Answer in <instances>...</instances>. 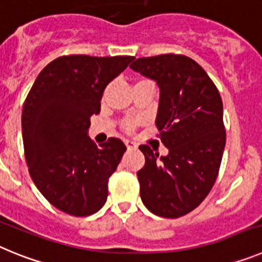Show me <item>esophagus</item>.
<instances>
[{"label": "esophagus", "mask_w": 262, "mask_h": 262, "mask_svg": "<svg viewBox=\"0 0 262 262\" xmlns=\"http://www.w3.org/2000/svg\"><path fill=\"white\" fill-rule=\"evenodd\" d=\"M124 143H126V145L128 149H135V148L138 147V145H136L134 142H131V140H124Z\"/></svg>", "instance_id": "esophagus-1"}]
</instances>
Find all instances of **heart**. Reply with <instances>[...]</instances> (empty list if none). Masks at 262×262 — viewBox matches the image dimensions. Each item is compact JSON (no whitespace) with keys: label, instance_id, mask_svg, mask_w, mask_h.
Returning <instances> with one entry per match:
<instances>
[{"label":"heart","instance_id":"b5f03b06","mask_svg":"<svg viewBox=\"0 0 262 262\" xmlns=\"http://www.w3.org/2000/svg\"><path fill=\"white\" fill-rule=\"evenodd\" d=\"M149 80H144V78H142V80H139L136 84H142V82H148ZM139 124V119H133V118H127V119H124L123 122H122V128L124 129V131H127V133H133V131H135L136 126Z\"/></svg>","mask_w":262,"mask_h":262}]
</instances>
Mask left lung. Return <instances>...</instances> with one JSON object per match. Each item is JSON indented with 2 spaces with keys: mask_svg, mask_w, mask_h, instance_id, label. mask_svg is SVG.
I'll list each match as a JSON object with an SVG mask.
<instances>
[{
  "mask_svg": "<svg viewBox=\"0 0 262 262\" xmlns=\"http://www.w3.org/2000/svg\"><path fill=\"white\" fill-rule=\"evenodd\" d=\"M129 67L159 85L157 136L169 149L159 156L149 145L139 147L145 157L138 172L140 198L155 215L180 217L198 207L216 181L226 145L221 94L185 55L140 57Z\"/></svg>",
  "mask_w": 262,
  "mask_h": 262,
  "instance_id": "8db88e82",
  "label": "left lung"
}]
</instances>
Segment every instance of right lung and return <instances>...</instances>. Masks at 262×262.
<instances>
[{
	"label": "right lung",
	"instance_id": "add662e5",
	"mask_svg": "<svg viewBox=\"0 0 262 262\" xmlns=\"http://www.w3.org/2000/svg\"><path fill=\"white\" fill-rule=\"evenodd\" d=\"M134 56L68 55L39 73L22 110L25 157L46 200L72 216H88L107 200L108 178L126 145L108 138L101 148L88 136L90 117L101 111L103 90Z\"/></svg>",
	"mask_w": 262,
	"mask_h": 262
}]
</instances>
